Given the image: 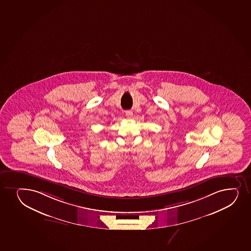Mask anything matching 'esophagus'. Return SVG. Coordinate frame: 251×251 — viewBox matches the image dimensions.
Here are the masks:
<instances>
[{
	"mask_svg": "<svg viewBox=\"0 0 251 251\" xmlns=\"http://www.w3.org/2000/svg\"><path fill=\"white\" fill-rule=\"evenodd\" d=\"M125 115H126V117H127V118H128V119H130V118H132V111H126V112H125Z\"/></svg>",
	"mask_w": 251,
	"mask_h": 251,
	"instance_id": "esophagus-1",
	"label": "esophagus"
}]
</instances>
